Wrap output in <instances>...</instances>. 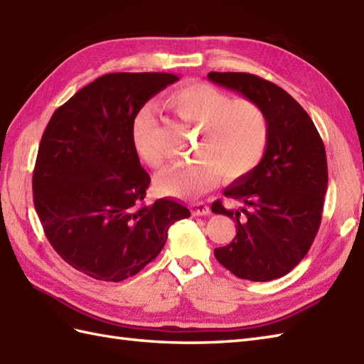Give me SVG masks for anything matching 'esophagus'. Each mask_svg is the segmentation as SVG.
Instances as JSON below:
<instances>
[{"instance_id": "esophagus-1", "label": "esophagus", "mask_w": 364, "mask_h": 364, "mask_svg": "<svg viewBox=\"0 0 364 364\" xmlns=\"http://www.w3.org/2000/svg\"><path fill=\"white\" fill-rule=\"evenodd\" d=\"M191 213L193 216H207L210 215V207L205 202H193L191 203Z\"/></svg>"}]
</instances>
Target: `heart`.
<instances>
[{
	"instance_id": "obj_1",
	"label": "heart",
	"mask_w": 364,
	"mask_h": 364,
	"mask_svg": "<svg viewBox=\"0 0 364 364\" xmlns=\"http://www.w3.org/2000/svg\"><path fill=\"white\" fill-rule=\"evenodd\" d=\"M166 105L181 120L198 128L191 162L177 164L157 177L162 193L176 198H194L215 183L218 173L237 179L255 170L267 148L269 125L261 106L249 99H232L224 91L203 82L176 87ZM154 114L145 106L132 122V145L137 154L154 168L164 156L151 139Z\"/></svg>"
}]
</instances>
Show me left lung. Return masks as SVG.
<instances>
[{
  "instance_id": "obj_1",
  "label": "left lung",
  "mask_w": 364,
  "mask_h": 364,
  "mask_svg": "<svg viewBox=\"0 0 364 364\" xmlns=\"http://www.w3.org/2000/svg\"><path fill=\"white\" fill-rule=\"evenodd\" d=\"M208 78L258 103L269 125L259 165L224 190L242 207L228 210L213 202L211 211L232 218L237 232L228 245L215 249V256L241 279L281 278L307 255L321 224L324 144L303 106L269 80L247 73H210Z\"/></svg>"
}]
</instances>
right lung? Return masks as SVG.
Returning <instances> with one entry per match:
<instances>
[{
	"label": "right lung",
	"instance_id": "obj_1",
	"mask_svg": "<svg viewBox=\"0 0 364 364\" xmlns=\"http://www.w3.org/2000/svg\"><path fill=\"white\" fill-rule=\"evenodd\" d=\"M179 77L114 73L52 114L33 168V203L48 241L74 269L100 281L134 277L161 253L168 228L190 216L173 199L144 202L151 182L132 145V122Z\"/></svg>",
	"mask_w": 364,
	"mask_h": 364
}]
</instances>
